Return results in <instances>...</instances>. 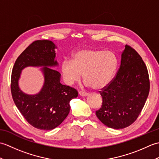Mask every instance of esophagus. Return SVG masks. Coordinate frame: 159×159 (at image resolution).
<instances>
[{
  "mask_svg": "<svg viewBox=\"0 0 159 159\" xmlns=\"http://www.w3.org/2000/svg\"><path fill=\"white\" fill-rule=\"evenodd\" d=\"M79 95L80 96H82V97H85V96H88V93H85V92H79Z\"/></svg>",
  "mask_w": 159,
  "mask_h": 159,
  "instance_id": "obj_1",
  "label": "esophagus"
}]
</instances>
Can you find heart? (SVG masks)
I'll return each instance as SVG.
<instances>
[{"mask_svg":"<svg viewBox=\"0 0 159 159\" xmlns=\"http://www.w3.org/2000/svg\"><path fill=\"white\" fill-rule=\"evenodd\" d=\"M117 66V57L113 51L83 48L73 54L72 60L63 61L61 71L67 85L79 81L83 74L86 86L100 90L112 81Z\"/></svg>","mask_w":159,"mask_h":159,"instance_id":"1","label":"heart"}]
</instances>
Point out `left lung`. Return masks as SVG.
I'll return each instance as SVG.
<instances>
[{
    "mask_svg": "<svg viewBox=\"0 0 159 159\" xmlns=\"http://www.w3.org/2000/svg\"><path fill=\"white\" fill-rule=\"evenodd\" d=\"M116 76L100 92L102 107L96 112L102 123L113 129L129 126L139 116L150 91L149 76L141 56L126 45Z\"/></svg>",
    "mask_w": 159,
    "mask_h": 159,
    "instance_id": "8db88e82",
    "label": "left lung"
}]
</instances>
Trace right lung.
Returning <instances> with one entry per match:
<instances>
[{
  "mask_svg": "<svg viewBox=\"0 0 159 159\" xmlns=\"http://www.w3.org/2000/svg\"><path fill=\"white\" fill-rule=\"evenodd\" d=\"M56 45L50 40L33 42L21 53L13 66L11 91L16 106L28 122L40 130H50L61 124L68 116L70 100L78 96L72 87L61 83V74L53 68ZM27 66H39L44 76L43 86L35 94H27L20 89L21 71Z\"/></svg>",
  "mask_w": 159,
  "mask_h": 159,
  "instance_id": "add662e5",
  "label": "right lung"
}]
</instances>
